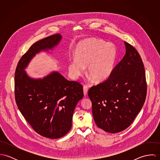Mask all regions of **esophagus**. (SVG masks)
<instances>
[{
    "label": "esophagus",
    "mask_w": 160,
    "mask_h": 160,
    "mask_svg": "<svg viewBox=\"0 0 160 160\" xmlns=\"http://www.w3.org/2000/svg\"><path fill=\"white\" fill-rule=\"evenodd\" d=\"M83 91H84V95H87L88 91V87L87 86H84L83 87Z\"/></svg>",
    "instance_id": "34e87169"
}]
</instances>
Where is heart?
Wrapping results in <instances>:
<instances>
[{
  "label": "heart",
  "instance_id": "obj_1",
  "mask_svg": "<svg viewBox=\"0 0 160 160\" xmlns=\"http://www.w3.org/2000/svg\"><path fill=\"white\" fill-rule=\"evenodd\" d=\"M116 56V49L112 44L97 38L85 39L74 48V59L68 63L69 73L73 79H78L86 67L87 74L95 82H103L112 74Z\"/></svg>",
  "mask_w": 160,
  "mask_h": 160
}]
</instances>
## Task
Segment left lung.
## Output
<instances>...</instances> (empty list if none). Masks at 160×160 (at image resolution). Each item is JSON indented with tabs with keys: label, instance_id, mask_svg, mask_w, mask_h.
<instances>
[{
	"label": "left lung",
	"instance_id": "1",
	"mask_svg": "<svg viewBox=\"0 0 160 160\" xmlns=\"http://www.w3.org/2000/svg\"><path fill=\"white\" fill-rule=\"evenodd\" d=\"M126 54L105 81L88 95L97 127L110 133L128 128L141 110L147 95L145 71L136 48L124 41Z\"/></svg>",
	"mask_w": 160,
	"mask_h": 160
}]
</instances>
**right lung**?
Here are the masks:
<instances>
[{
  "label": "right lung",
  "instance_id": "right-lung-1",
  "mask_svg": "<svg viewBox=\"0 0 160 160\" xmlns=\"http://www.w3.org/2000/svg\"><path fill=\"white\" fill-rule=\"evenodd\" d=\"M61 39L56 34L33 44L19 60L15 73L18 109L34 131L50 138L63 137L71 129L74 108L84 96L82 85L68 81L58 72L42 79H33L24 69L36 53L52 48Z\"/></svg>",
  "mask_w": 160,
  "mask_h": 160
}]
</instances>
